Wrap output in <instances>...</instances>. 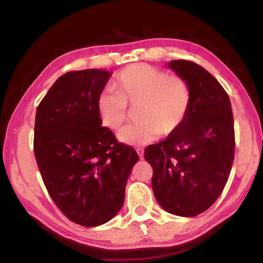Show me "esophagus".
I'll return each instance as SVG.
<instances>
[{"mask_svg": "<svg viewBox=\"0 0 263 263\" xmlns=\"http://www.w3.org/2000/svg\"><path fill=\"white\" fill-rule=\"evenodd\" d=\"M137 153H138V155H139V158L140 159H142L144 158V148H137Z\"/></svg>", "mask_w": 263, "mask_h": 263, "instance_id": "obj_1", "label": "esophagus"}]
</instances>
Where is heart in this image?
Returning a JSON list of instances; mask_svg holds the SVG:
<instances>
[{"instance_id": "obj_1", "label": "heart", "mask_w": 263, "mask_h": 263, "mask_svg": "<svg viewBox=\"0 0 263 263\" xmlns=\"http://www.w3.org/2000/svg\"><path fill=\"white\" fill-rule=\"evenodd\" d=\"M114 89L97 97V114L104 126L116 130L127 119V105H138L140 121L118 133L119 140L126 145H146L161 133L173 135L188 116L191 90L186 80L147 64L123 69L115 79Z\"/></svg>"}]
</instances>
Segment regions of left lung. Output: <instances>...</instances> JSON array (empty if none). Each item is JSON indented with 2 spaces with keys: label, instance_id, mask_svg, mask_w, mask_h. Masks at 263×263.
<instances>
[{
  "label": "left lung",
  "instance_id": "obj_1",
  "mask_svg": "<svg viewBox=\"0 0 263 263\" xmlns=\"http://www.w3.org/2000/svg\"><path fill=\"white\" fill-rule=\"evenodd\" d=\"M169 67L186 80L191 104L182 126L145 149L153 168L152 188L169 213L195 217L217 201L234 160V121L228 92L202 66L173 60Z\"/></svg>",
  "mask_w": 263,
  "mask_h": 263
}]
</instances>
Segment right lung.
Here are the masks:
<instances>
[{"label":"right lung","instance_id":"right-lung-1","mask_svg":"<svg viewBox=\"0 0 263 263\" xmlns=\"http://www.w3.org/2000/svg\"><path fill=\"white\" fill-rule=\"evenodd\" d=\"M110 75L101 69L61 75L35 114L33 151L44 184L59 210L86 228L117 215L139 160L135 148L102 126L97 114Z\"/></svg>","mask_w":263,"mask_h":263}]
</instances>
